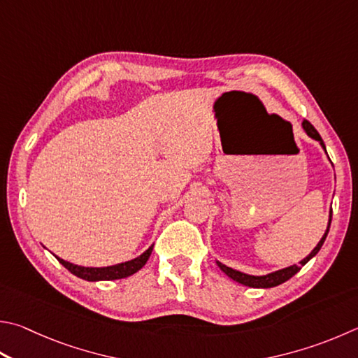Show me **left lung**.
Returning a JSON list of instances; mask_svg holds the SVG:
<instances>
[{"instance_id": "8db88e82", "label": "left lung", "mask_w": 358, "mask_h": 358, "mask_svg": "<svg viewBox=\"0 0 358 358\" xmlns=\"http://www.w3.org/2000/svg\"><path fill=\"white\" fill-rule=\"evenodd\" d=\"M302 128L303 131L307 133L311 139L317 141L321 144V147L326 150V145H324V141L320 136V133L316 131L315 127L311 125V123L308 120H303L302 122ZM327 153V152H326ZM330 222H332V210H330V214H329V224H327V230L326 233H324L321 241L317 243V245L315 247L313 250L310 252V255L305 257L301 263L299 264H292V266H288V268H283V269H278L275 272H271V274H266V275H250V274H244V272L241 271H236V269H231L229 268V266H225L222 263H217V266L220 269H222L227 275H229L230 278H233V280L241 283V285H245V287H250V288H272V287H277V285H282L287 280H289V278L292 275H296L299 271L302 269V266L307 264L311 258H313L317 252L321 250V247L324 244V241H326L327 238V233H329V229H330Z\"/></svg>"}]
</instances>
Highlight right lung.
<instances>
[{"label":"right lung","instance_id":"obj_1","mask_svg":"<svg viewBox=\"0 0 358 358\" xmlns=\"http://www.w3.org/2000/svg\"><path fill=\"white\" fill-rule=\"evenodd\" d=\"M152 250H153V244L148 247L142 255L136 257L134 259H129V262L119 263L114 266H106V268H84V266H78L70 262H66V259H62L56 255L55 257L57 258V262H59L64 268L69 269L73 275L87 282H100V280H117V278H125L136 274L141 268H144L147 259L152 255Z\"/></svg>","mask_w":358,"mask_h":358}]
</instances>
